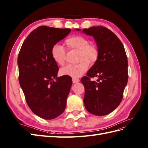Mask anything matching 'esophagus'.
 <instances>
[{
  "label": "esophagus",
  "instance_id": "1",
  "mask_svg": "<svg viewBox=\"0 0 148 148\" xmlns=\"http://www.w3.org/2000/svg\"><path fill=\"white\" fill-rule=\"evenodd\" d=\"M72 82H73V84H77V83L80 82V80L78 78H72Z\"/></svg>",
  "mask_w": 148,
  "mask_h": 148
}]
</instances>
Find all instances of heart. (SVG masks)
Instances as JSON below:
<instances>
[{
    "instance_id": "b5f03b06",
    "label": "heart",
    "mask_w": 148,
    "mask_h": 148,
    "mask_svg": "<svg viewBox=\"0 0 148 148\" xmlns=\"http://www.w3.org/2000/svg\"><path fill=\"white\" fill-rule=\"evenodd\" d=\"M66 45L72 48L79 49L78 60L77 64H70L62 68L60 73L64 76L78 78L84 75L89 68V62L94 63L98 59L99 50L93 44H88V40L82 36L75 35L68 38ZM52 58L56 63L63 65L64 63L65 51L62 45H54L51 48Z\"/></svg>"
}]
</instances>
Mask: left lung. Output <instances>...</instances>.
<instances>
[{"mask_svg": "<svg viewBox=\"0 0 148 148\" xmlns=\"http://www.w3.org/2000/svg\"><path fill=\"white\" fill-rule=\"evenodd\" d=\"M82 31L93 37L99 50L98 59L81 79L85 87L84 105L90 114L106 116L122 100L128 81L127 58L120 39L106 27L93 26ZM93 77L98 78L96 82L90 80Z\"/></svg>", "mask_w": 148, "mask_h": 148, "instance_id": "obj_1", "label": "left lung"}]
</instances>
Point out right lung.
Instances as JSON below:
<instances>
[{
    "label": "right lung",
    "instance_id": "1",
    "mask_svg": "<svg viewBox=\"0 0 148 148\" xmlns=\"http://www.w3.org/2000/svg\"><path fill=\"white\" fill-rule=\"evenodd\" d=\"M70 29L39 26L25 39L17 58L19 81L31 111L44 119L62 114L72 85L69 76L58 77L51 48L71 32Z\"/></svg>",
    "mask_w": 148,
    "mask_h": 148
}]
</instances>
